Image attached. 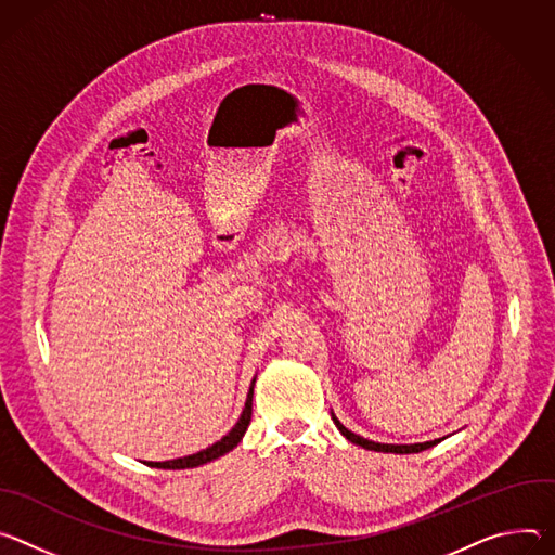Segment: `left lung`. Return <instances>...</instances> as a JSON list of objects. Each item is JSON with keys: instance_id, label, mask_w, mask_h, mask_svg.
<instances>
[{"instance_id": "obj_1", "label": "left lung", "mask_w": 555, "mask_h": 555, "mask_svg": "<svg viewBox=\"0 0 555 555\" xmlns=\"http://www.w3.org/2000/svg\"><path fill=\"white\" fill-rule=\"evenodd\" d=\"M333 421H335V425L339 427V433H341L350 443L361 446V448H365V450H375V452L414 454V452H423V450H427V448H433V446H437V443H439V439H437V441H427V443H414V446H388V443H375V441H367V439H363V437H359V435L350 433L348 427H344V425L337 421V416H335V414H333Z\"/></svg>"}]
</instances>
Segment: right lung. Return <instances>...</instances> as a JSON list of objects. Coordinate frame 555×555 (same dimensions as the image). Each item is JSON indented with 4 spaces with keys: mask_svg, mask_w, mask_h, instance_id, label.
Masks as SVG:
<instances>
[{
    "mask_svg": "<svg viewBox=\"0 0 555 555\" xmlns=\"http://www.w3.org/2000/svg\"><path fill=\"white\" fill-rule=\"evenodd\" d=\"M256 384V379H254ZM254 384L249 388V395H246V403H244V410L237 418V423L233 425L231 433L227 437H222L218 443H214L211 448L198 452V454H192V456H184V459H173V461H163V463H147L152 467H160V469H188V467H198V465H205L227 452H231L244 437L246 427H249L251 423V405H254Z\"/></svg>",
    "mask_w": 555,
    "mask_h": 555,
    "instance_id": "obj_1",
    "label": "right lung"
}]
</instances>
